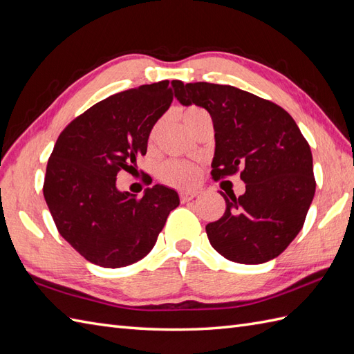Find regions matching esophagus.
Listing matches in <instances>:
<instances>
[{
  "label": "esophagus",
  "mask_w": 354,
  "mask_h": 354,
  "mask_svg": "<svg viewBox=\"0 0 354 354\" xmlns=\"http://www.w3.org/2000/svg\"><path fill=\"white\" fill-rule=\"evenodd\" d=\"M198 193L197 192H185V193H180L179 194V198H180V202H189V201H193V198L197 196Z\"/></svg>",
  "instance_id": "esophagus-1"
}]
</instances>
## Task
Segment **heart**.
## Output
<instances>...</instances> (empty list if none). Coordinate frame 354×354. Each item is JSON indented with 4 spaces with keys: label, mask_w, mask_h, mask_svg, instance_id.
Here are the masks:
<instances>
[{
    "label": "heart",
    "mask_w": 354,
    "mask_h": 354,
    "mask_svg": "<svg viewBox=\"0 0 354 354\" xmlns=\"http://www.w3.org/2000/svg\"><path fill=\"white\" fill-rule=\"evenodd\" d=\"M180 120H183L184 125L192 131L194 127L202 122L207 118H211L203 107L201 106H187L180 109ZM157 130V129H156ZM153 130V133H156ZM198 178H201V169H198L193 162L188 161H179V160H169L162 162L158 169V179L161 183H165L170 187L176 188H189L197 184Z\"/></svg>",
    "instance_id": "heart-1"
}]
</instances>
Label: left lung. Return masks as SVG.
Returning <instances> with one entry per match:
<instances>
[{
  "instance_id": "obj_1",
  "label": "left lung",
  "mask_w": 354,
  "mask_h": 354,
  "mask_svg": "<svg viewBox=\"0 0 354 354\" xmlns=\"http://www.w3.org/2000/svg\"><path fill=\"white\" fill-rule=\"evenodd\" d=\"M185 106L209 112L215 130V180L241 174L245 193L225 201L220 220L206 225L211 245L232 261L265 263L301 232L315 193L313 153L283 107L230 85L175 84Z\"/></svg>"
}]
</instances>
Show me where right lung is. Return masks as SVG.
Returning a JSON list of instances; mask_svg holds the SVG:
<instances>
[{"label":"right lung","mask_w":354,"mask_h":354,"mask_svg":"<svg viewBox=\"0 0 354 354\" xmlns=\"http://www.w3.org/2000/svg\"><path fill=\"white\" fill-rule=\"evenodd\" d=\"M161 80L113 94L75 118L58 136L48 161L43 194L59 234L88 261L121 268L156 245L175 189L121 193L116 175L134 170L147 153L153 124L174 100L175 84Z\"/></svg>","instance_id":"1"}]
</instances>
